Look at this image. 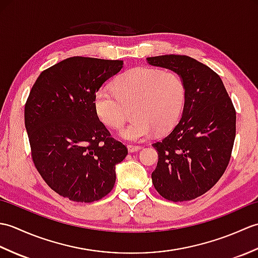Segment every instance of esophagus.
<instances>
[{
  "label": "esophagus",
  "mask_w": 258,
  "mask_h": 258,
  "mask_svg": "<svg viewBox=\"0 0 258 258\" xmlns=\"http://www.w3.org/2000/svg\"><path fill=\"white\" fill-rule=\"evenodd\" d=\"M127 149H128V152L130 153H135V152H138V151H140L141 150V146H139V145H127Z\"/></svg>",
  "instance_id": "esophagus-1"
}]
</instances>
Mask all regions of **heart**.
<instances>
[{
    "label": "heart",
    "mask_w": 258,
    "mask_h": 258,
    "mask_svg": "<svg viewBox=\"0 0 258 258\" xmlns=\"http://www.w3.org/2000/svg\"><path fill=\"white\" fill-rule=\"evenodd\" d=\"M185 100L182 79L173 72L153 68H136L114 83V90L103 87L94 97L98 118L108 127H122L126 107H132L134 119L119 132L128 142L144 141L153 134L166 132L177 122Z\"/></svg>",
    "instance_id": "b5f03b06"
}]
</instances>
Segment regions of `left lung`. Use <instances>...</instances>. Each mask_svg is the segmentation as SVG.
Here are the masks:
<instances>
[{
	"label": "left lung",
	"instance_id": "8db88e82",
	"mask_svg": "<svg viewBox=\"0 0 258 258\" xmlns=\"http://www.w3.org/2000/svg\"><path fill=\"white\" fill-rule=\"evenodd\" d=\"M146 62L173 71L185 86L179 122L153 144L158 154L153 184L168 201L194 200L225 172L236 134V112L221 78L205 64L174 54L147 57Z\"/></svg>",
	"mask_w": 258,
	"mask_h": 258
}]
</instances>
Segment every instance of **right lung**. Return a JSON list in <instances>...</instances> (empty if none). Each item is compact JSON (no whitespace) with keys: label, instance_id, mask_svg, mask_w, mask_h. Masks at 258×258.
Returning a JSON list of instances; mask_svg holds the SVG:
<instances>
[{"label":"right lung","instance_id":"right-lung-1","mask_svg":"<svg viewBox=\"0 0 258 258\" xmlns=\"http://www.w3.org/2000/svg\"><path fill=\"white\" fill-rule=\"evenodd\" d=\"M123 67L119 59L70 57L42 72L30 92L24 118L33 162L46 184L71 201L106 196L127 155L94 107L96 92Z\"/></svg>","mask_w":258,"mask_h":258}]
</instances>
